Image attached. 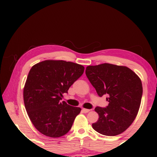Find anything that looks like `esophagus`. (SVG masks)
<instances>
[{
    "label": "esophagus",
    "mask_w": 157,
    "mask_h": 157,
    "mask_svg": "<svg viewBox=\"0 0 157 157\" xmlns=\"http://www.w3.org/2000/svg\"><path fill=\"white\" fill-rule=\"evenodd\" d=\"M82 111H83L84 113H88V112H89V111H90V109H82Z\"/></svg>",
    "instance_id": "1"
}]
</instances>
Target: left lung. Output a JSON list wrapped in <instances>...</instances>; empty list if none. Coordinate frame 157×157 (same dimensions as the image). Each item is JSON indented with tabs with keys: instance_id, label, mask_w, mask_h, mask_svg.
I'll use <instances>...</instances> for the list:
<instances>
[{
	"instance_id": "obj_1",
	"label": "left lung",
	"mask_w": 157,
	"mask_h": 157,
	"mask_svg": "<svg viewBox=\"0 0 157 157\" xmlns=\"http://www.w3.org/2000/svg\"><path fill=\"white\" fill-rule=\"evenodd\" d=\"M86 75L100 97L105 95L109 105L95 108L98 120L93 128L105 136L122 134L136 118L142 95L140 78L126 66L102 63L86 67Z\"/></svg>"
}]
</instances>
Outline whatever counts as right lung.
I'll return each instance as SVG.
<instances>
[{
	"instance_id": "obj_1",
	"label": "right lung",
	"mask_w": 157,
	"mask_h": 157,
	"mask_svg": "<svg viewBox=\"0 0 157 157\" xmlns=\"http://www.w3.org/2000/svg\"><path fill=\"white\" fill-rule=\"evenodd\" d=\"M80 64L48 60L30 69L23 89V101L29 117L37 131L52 138L69 131L81 109L61 102L63 94L83 74Z\"/></svg>"
}]
</instances>
